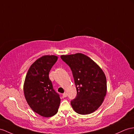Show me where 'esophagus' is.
Returning a JSON list of instances; mask_svg holds the SVG:
<instances>
[{"mask_svg":"<svg viewBox=\"0 0 134 134\" xmlns=\"http://www.w3.org/2000/svg\"><path fill=\"white\" fill-rule=\"evenodd\" d=\"M63 97H67V93H66V92H64V93L63 94Z\"/></svg>","mask_w":134,"mask_h":134,"instance_id":"obj_1","label":"esophagus"}]
</instances>
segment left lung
I'll use <instances>...</instances> for the list:
<instances>
[{
    "label": "left lung",
    "mask_w": 134,
    "mask_h": 134,
    "mask_svg": "<svg viewBox=\"0 0 134 134\" xmlns=\"http://www.w3.org/2000/svg\"><path fill=\"white\" fill-rule=\"evenodd\" d=\"M72 72L77 95L71 104L78 114L94 112L104 100L107 91L105 75L90 57L81 53L61 55Z\"/></svg>",
    "instance_id": "8db88e82"
}]
</instances>
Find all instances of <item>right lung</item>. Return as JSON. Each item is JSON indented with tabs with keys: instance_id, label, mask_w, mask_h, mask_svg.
Instances as JSON below:
<instances>
[{
	"instance_id": "right-lung-1",
	"label": "right lung",
	"mask_w": 134,
	"mask_h": 134,
	"mask_svg": "<svg viewBox=\"0 0 134 134\" xmlns=\"http://www.w3.org/2000/svg\"><path fill=\"white\" fill-rule=\"evenodd\" d=\"M58 60L55 55H44L31 65L26 75L24 92L33 110L50 117L57 114L60 105L59 94L53 89L49 72Z\"/></svg>"
}]
</instances>
